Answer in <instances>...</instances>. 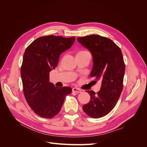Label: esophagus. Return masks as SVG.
I'll return each instance as SVG.
<instances>
[{
	"label": "esophagus",
	"mask_w": 147,
	"mask_h": 147,
	"mask_svg": "<svg viewBox=\"0 0 147 147\" xmlns=\"http://www.w3.org/2000/svg\"><path fill=\"white\" fill-rule=\"evenodd\" d=\"M72 91L75 92H81L82 90H80L79 88H72Z\"/></svg>",
	"instance_id": "34e87169"
}]
</instances>
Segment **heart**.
I'll return each mask as SVG.
<instances>
[{"label":"heart","instance_id":"1","mask_svg":"<svg viewBox=\"0 0 147 147\" xmlns=\"http://www.w3.org/2000/svg\"><path fill=\"white\" fill-rule=\"evenodd\" d=\"M83 51H81V52H83Z\"/></svg>","mask_w":147,"mask_h":147}]
</instances>
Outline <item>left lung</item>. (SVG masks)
<instances>
[{"mask_svg":"<svg viewBox=\"0 0 147 147\" xmlns=\"http://www.w3.org/2000/svg\"><path fill=\"white\" fill-rule=\"evenodd\" d=\"M77 40L92 55L91 77L95 78V82H101L97 94L86 91L91 100L83 106V110L91 118H100L112 111L123 90L125 65L122 52L112 40L98 35L78 37Z\"/></svg>","mask_w":147,"mask_h":147,"instance_id":"8db88e82","label":"left lung"}]
</instances>
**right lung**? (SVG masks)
Listing matches in <instances>:
<instances>
[{
  "mask_svg": "<svg viewBox=\"0 0 147 147\" xmlns=\"http://www.w3.org/2000/svg\"><path fill=\"white\" fill-rule=\"evenodd\" d=\"M75 37L48 35L37 38L26 49L21 68L23 92L28 104L38 116L51 118L58 113L70 87L58 88L49 81L60 55L74 44Z\"/></svg>",
  "mask_w": 147,
  "mask_h": 147,
  "instance_id": "add662e5",
  "label": "right lung"
}]
</instances>
